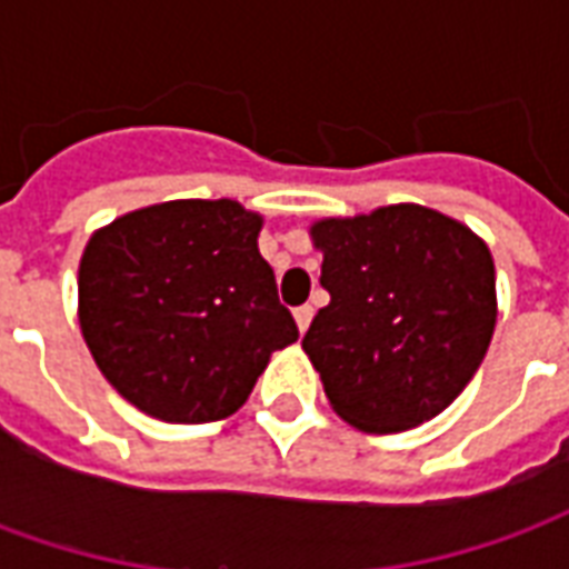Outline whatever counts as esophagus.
<instances>
[{
  "label": "esophagus",
  "instance_id": "1",
  "mask_svg": "<svg viewBox=\"0 0 569 569\" xmlns=\"http://www.w3.org/2000/svg\"><path fill=\"white\" fill-rule=\"evenodd\" d=\"M310 320H313V308H310V305H305V308H296V326H298V332H301V335L308 332Z\"/></svg>",
  "mask_w": 569,
  "mask_h": 569
}]
</instances>
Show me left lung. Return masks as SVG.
<instances>
[{
    "mask_svg": "<svg viewBox=\"0 0 569 569\" xmlns=\"http://www.w3.org/2000/svg\"><path fill=\"white\" fill-rule=\"evenodd\" d=\"M310 240L332 301L301 347L335 415L381 436L441 415L472 381L497 326L488 243L420 203L317 219Z\"/></svg>",
    "mask_w": 569,
    "mask_h": 569,
    "instance_id": "1",
    "label": "left lung"
}]
</instances>
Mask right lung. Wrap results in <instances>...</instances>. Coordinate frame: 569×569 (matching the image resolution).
Returning <instances> with one entry per match:
<instances>
[{
  "label": "right lung",
  "instance_id": "right-lung-1",
  "mask_svg": "<svg viewBox=\"0 0 569 569\" xmlns=\"http://www.w3.org/2000/svg\"><path fill=\"white\" fill-rule=\"evenodd\" d=\"M237 200H163L97 228L79 261V326L97 369L163 423L231 418L298 341Z\"/></svg>",
  "mask_w": 569,
  "mask_h": 569
}]
</instances>
